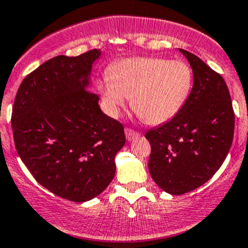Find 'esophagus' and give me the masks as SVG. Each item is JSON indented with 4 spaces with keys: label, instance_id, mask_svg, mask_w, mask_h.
I'll return each instance as SVG.
<instances>
[{
    "label": "esophagus",
    "instance_id": "esophagus-1",
    "mask_svg": "<svg viewBox=\"0 0 248 248\" xmlns=\"http://www.w3.org/2000/svg\"><path fill=\"white\" fill-rule=\"evenodd\" d=\"M124 134H126V138H127V140H128V141H132V140L137 139L140 136L138 132L133 131V129H131V128L124 129Z\"/></svg>",
    "mask_w": 248,
    "mask_h": 248
}]
</instances>
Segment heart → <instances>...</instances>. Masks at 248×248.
I'll use <instances>...</instances> for the list:
<instances>
[{
    "instance_id": "1",
    "label": "heart",
    "mask_w": 248,
    "mask_h": 248,
    "mask_svg": "<svg viewBox=\"0 0 248 248\" xmlns=\"http://www.w3.org/2000/svg\"><path fill=\"white\" fill-rule=\"evenodd\" d=\"M192 79L191 67L181 60L131 57L112 64L108 77L98 81L97 90L109 116H119L127 98H131L132 109L145 122L159 124L182 108Z\"/></svg>"
}]
</instances>
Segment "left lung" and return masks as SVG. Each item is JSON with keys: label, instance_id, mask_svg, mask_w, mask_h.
Returning a JSON list of instances; mask_svg holds the SVG:
<instances>
[{"label": "left lung", "instance_id": "left-lung-1", "mask_svg": "<svg viewBox=\"0 0 248 248\" xmlns=\"http://www.w3.org/2000/svg\"><path fill=\"white\" fill-rule=\"evenodd\" d=\"M193 72V87L180 111L150 129L149 171L164 192L187 193L209 181L231 150L235 115L226 81L192 52L180 49Z\"/></svg>", "mask_w": 248, "mask_h": 248}]
</instances>
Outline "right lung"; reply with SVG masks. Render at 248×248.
I'll return each instance as SVG.
<instances>
[{"mask_svg": "<svg viewBox=\"0 0 248 248\" xmlns=\"http://www.w3.org/2000/svg\"><path fill=\"white\" fill-rule=\"evenodd\" d=\"M99 49L52 57L22 80L12 112L17 155L38 184L84 202L114 179L115 156L126 142L124 126L107 116L89 91Z\"/></svg>", "mask_w": 248, "mask_h": 248, "instance_id": "obj_1", "label": "right lung"}]
</instances>
